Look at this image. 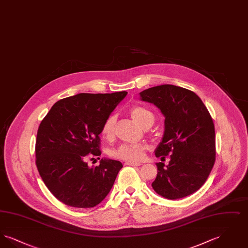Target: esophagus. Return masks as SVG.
Returning <instances> with one entry per match:
<instances>
[{
  "mask_svg": "<svg viewBox=\"0 0 248 248\" xmlns=\"http://www.w3.org/2000/svg\"><path fill=\"white\" fill-rule=\"evenodd\" d=\"M125 165H131V166H140V165H141V164L140 163H137V162H126Z\"/></svg>",
  "mask_w": 248,
  "mask_h": 248,
  "instance_id": "1",
  "label": "esophagus"
}]
</instances>
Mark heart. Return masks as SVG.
Instances as JSON below:
<instances>
[{
  "label": "heart",
  "instance_id": "1",
  "mask_svg": "<svg viewBox=\"0 0 248 248\" xmlns=\"http://www.w3.org/2000/svg\"><path fill=\"white\" fill-rule=\"evenodd\" d=\"M130 115L142 127L148 124H154V113L144 107L135 106L131 108ZM115 122V116L110 115L106 119L101 127V135L107 140H110L114 136ZM147 150L148 146L144 143H124L112 150L110 155L113 158L123 161L140 162L144 159Z\"/></svg>",
  "mask_w": 248,
  "mask_h": 248
}]
</instances>
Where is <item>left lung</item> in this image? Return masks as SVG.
<instances>
[{
	"instance_id": "1",
	"label": "left lung",
	"mask_w": 248,
	"mask_h": 248,
	"mask_svg": "<svg viewBox=\"0 0 248 248\" xmlns=\"http://www.w3.org/2000/svg\"><path fill=\"white\" fill-rule=\"evenodd\" d=\"M140 100L153 103L165 116L162 141L155 156L168 165L157 163V176L152 186L155 192L170 200L194 193L204 184L216 160L215 126L212 117L194 92L164 84L140 93Z\"/></svg>"
}]
</instances>
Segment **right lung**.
Masks as SVG:
<instances>
[{
	"mask_svg": "<svg viewBox=\"0 0 248 248\" xmlns=\"http://www.w3.org/2000/svg\"><path fill=\"white\" fill-rule=\"evenodd\" d=\"M127 92L75 94L56 102L37 132L36 165L52 194L78 208L97 205L112 188L121 162L102 158L89 167L88 157L99 156L101 127Z\"/></svg>",
	"mask_w": 248,
	"mask_h": 248,
	"instance_id": "right-lung-1",
	"label": "right lung"
}]
</instances>
